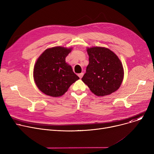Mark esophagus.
Listing matches in <instances>:
<instances>
[{"label": "esophagus", "mask_w": 154, "mask_h": 154, "mask_svg": "<svg viewBox=\"0 0 154 154\" xmlns=\"http://www.w3.org/2000/svg\"><path fill=\"white\" fill-rule=\"evenodd\" d=\"M83 75H84V73H80V74H78V76L79 77L80 79H82V77H83Z\"/></svg>", "instance_id": "esophagus-1"}]
</instances>
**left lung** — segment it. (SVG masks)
<instances>
[{
  "label": "left lung",
  "mask_w": 154,
  "mask_h": 154,
  "mask_svg": "<svg viewBox=\"0 0 154 154\" xmlns=\"http://www.w3.org/2000/svg\"><path fill=\"white\" fill-rule=\"evenodd\" d=\"M89 63L82 81L97 96H105L116 91L124 78L122 64L109 48L95 47L87 48Z\"/></svg>",
  "instance_id": "left-lung-1"
}]
</instances>
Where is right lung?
<instances>
[{
  "instance_id": "obj_1",
  "label": "right lung",
  "mask_w": 154,
  "mask_h": 154,
  "mask_svg": "<svg viewBox=\"0 0 154 154\" xmlns=\"http://www.w3.org/2000/svg\"><path fill=\"white\" fill-rule=\"evenodd\" d=\"M72 48L55 47L45 50L37 59L34 69L35 82L47 95L59 97L79 77L66 62Z\"/></svg>"
}]
</instances>
